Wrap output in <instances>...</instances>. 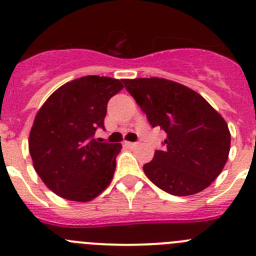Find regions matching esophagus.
I'll list each match as a JSON object with an SVG mask.
<instances>
[{
  "label": "esophagus",
  "instance_id": "obj_1",
  "mask_svg": "<svg viewBox=\"0 0 256 256\" xmlns=\"http://www.w3.org/2000/svg\"><path fill=\"white\" fill-rule=\"evenodd\" d=\"M125 146H128V148H134V146H136V143H132V142H125Z\"/></svg>",
  "mask_w": 256,
  "mask_h": 256
}]
</instances>
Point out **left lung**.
<instances>
[{
	"label": "left lung",
	"mask_w": 256,
	"mask_h": 256,
	"mask_svg": "<svg viewBox=\"0 0 256 256\" xmlns=\"http://www.w3.org/2000/svg\"><path fill=\"white\" fill-rule=\"evenodd\" d=\"M126 90L152 128L168 134L143 170L150 182L174 196H190L219 176L230 150V132L216 110L192 88L165 78L124 80Z\"/></svg>",
	"instance_id": "8db88e82"
}]
</instances>
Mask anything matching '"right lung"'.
<instances>
[{"label":"right lung","instance_id":"1","mask_svg":"<svg viewBox=\"0 0 256 256\" xmlns=\"http://www.w3.org/2000/svg\"><path fill=\"white\" fill-rule=\"evenodd\" d=\"M122 88L118 80L85 76L58 88L36 114L30 153L36 172L55 194L88 202L110 186L122 146L94 135L104 128L108 100Z\"/></svg>","mask_w":256,"mask_h":256}]
</instances>
